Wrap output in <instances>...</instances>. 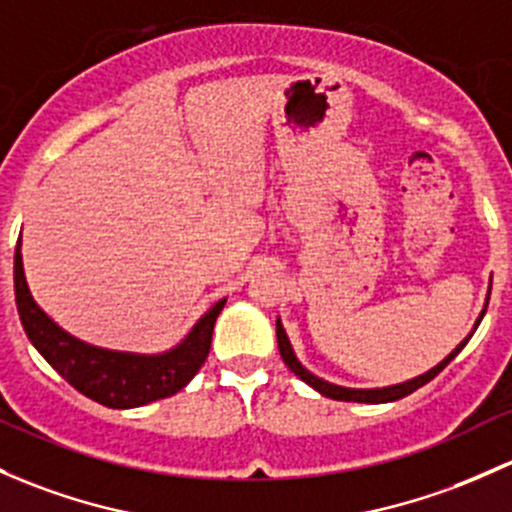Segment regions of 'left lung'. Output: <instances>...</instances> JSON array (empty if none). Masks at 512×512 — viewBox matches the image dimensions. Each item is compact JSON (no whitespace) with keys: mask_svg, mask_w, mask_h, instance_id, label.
Wrapping results in <instances>:
<instances>
[{"mask_svg":"<svg viewBox=\"0 0 512 512\" xmlns=\"http://www.w3.org/2000/svg\"><path fill=\"white\" fill-rule=\"evenodd\" d=\"M488 299H491V287H488L486 306H488ZM486 306H483L481 316H478V319H476V324H473L469 336H466L464 341H461L459 346L454 348V351L446 355V358L441 360V363L434 365L432 370H427V373H422V375H417V378L407 380V383H397V385H387V387H368V390H360V387H343V385L328 383V380L319 378V375L309 373V370H306L304 365L299 363V358H297V355H294L292 343H289L287 331H284L282 321L277 319V343H279V353H282L284 365H287V368L292 370V373L297 375V378L304 380V383L309 385V387H314V390L321 392V395H324V397H331V400H341V402H365V405H383V402L402 400V397H405V395H410V392L419 390V387H422V385H427L429 380L437 378L441 370H444L446 365H449L451 360L456 358V355L464 351V346H466V343H469V338L473 336V331H476L478 324H481L483 314H486Z\"/></svg>","mask_w":512,"mask_h":512,"instance_id":"1","label":"left lung"}]
</instances>
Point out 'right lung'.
Here are the masks:
<instances>
[{
    "label": "right lung",
    "mask_w": 512,
    "mask_h": 512,
    "mask_svg": "<svg viewBox=\"0 0 512 512\" xmlns=\"http://www.w3.org/2000/svg\"><path fill=\"white\" fill-rule=\"evenodd\" d=\"M14 294L21 326L36 351L75 390L112 410H132L184 390L208 358L215 319L225 306V299L215 301L184 341L164 353L147 355L90 346L63 331L31 297L21 262V238L14 252Z\"/></svg>",
    "instance_id": "1"
}]
</instances>
